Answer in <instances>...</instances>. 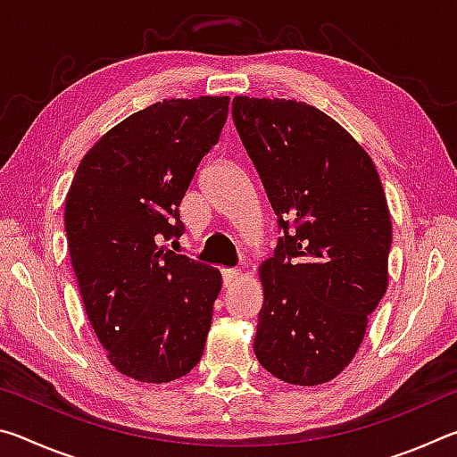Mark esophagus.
<instances>
[{
    "instance_id": "obj_1",
    "label": "esophagus",
    "mask_w": 457,
    "mask_h": 457,
    "mask_svg": "<svg viewBox=\"0 0 457 457\" xmlns=\"http://www.w3.org/2000/svg\"><path fill=\"white\" fill-rule=\"evenodd\" d=\"M236 278H237V270H221V282L226 288L236 282Z\"/></svg>"
}]
</instances>
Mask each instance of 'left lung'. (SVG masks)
Returning a JSON list of instances; mask_svg holds the SVG:
<instances>
[{
  "label": "left lung",
  "instance_id": "8db88e82",
  "mask_svg": "<svg viewBox=\"0 0 457 457\" xmlns=\"http://www.w3.org/2000/svg\"><path fill=\"white\" fill-rule=\"evenodd\" d=\"M231 117L278 221L253 353L290 385L353 361L386 290L391 218L365 149L319 108L236 96Z\"/></svg>",
  "mask_w": 457,
  "mask_h": 457
}]
</instances>
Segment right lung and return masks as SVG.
I'll return each mask as SVG.
<instances>
[{
    "instance_id": "1",
    "label": "right lung",
    "mask_w": 457,
    "mask_h": 457,
    "mask_svg": "<svg viewBox=\"0 0 457 457\" xmlns=\"http://www.w3.org/2000/svg\"><path fill=\"white\" fill-rule=\"evenodd\" d=\"M228 108V96H201L130 114L84 154L68 191V252L88 320L108 361L141 383L187 375L205 349L221 276L161 244L183 236L181 199Z\"/></svg>"
}]
</instances>
